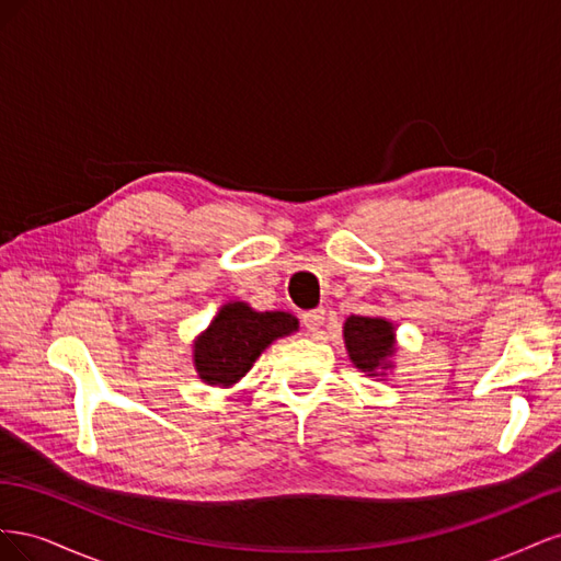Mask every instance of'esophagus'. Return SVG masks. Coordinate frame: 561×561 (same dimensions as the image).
Listing matches in <instances>:
<instances>
[{
  "mask_svg": "<svg viewBox=\"0 0 561 561\" xmlns=\"http://www.w3.org/2000/svg\"><path fill=\"white\" fill-rule=\"evenodd\" d=\"M322 322H325V309H313V311L301 313V325L309 332H318L322 328Z\"/></svg>",
  "mask_w": 561,
  "mask_h": 561,
  "instance_id": "34e87169",
  "label": "esophagus"
}]
</instances>
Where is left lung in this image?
I'll return each mask as SVG.
<instances>
[{"label":"left lung","mask_w":561,"mask_h":561,"mask_svg":"<svg viewBox=\"0 0 561 561\" xmlns=\"http://www.w3.org/2000/svg\"><path fill=\"white\" fill-rule=\"evenodd\" d=\"M346 348L358 369H377L393 353V325L383 318L351 316L344 325Z\"/></svg>","instance_id":"left-lung-1"}]
</instances>
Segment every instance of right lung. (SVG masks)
<instances>
[{
    "instance_id": "obj_1",
    "label": "right lung",
    "mask_w": 561,
    "mask_h": 561,
    "mask_svg": "<svg viewBox=\"0 0 561 561\" xmlns=\"http://www.w3.org/2000/svg\"><path fill=\"white\" fill-rule=\"evenodd\" d=\"M295 330L297 320L290 313H257L243 301L229 304L194 346L198 377L213 386H231L245 375L274 339Z\"/></svg>"
}]
</instances>
